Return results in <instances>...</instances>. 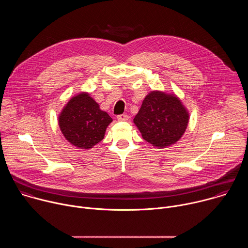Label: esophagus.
I'll list each match as a JSON object with an SVG mask.
<instances>
[{"label":"esophagus","mask_w":248,"mask_h":248,"mask_svg":"<svg viewBox=\"0 0 248 248\" xmlns=\"http://www.w3.org/2000/svg\"><path fill=\"white\" fill-rule=\"evenodd\" d=\"M117 119H118V121L125 122V121H127V120H128V116H127V115H125V114H124V115H120V116H118V117H117Z\"/></svg>","instance_id":"34e87169"}]
</instances>
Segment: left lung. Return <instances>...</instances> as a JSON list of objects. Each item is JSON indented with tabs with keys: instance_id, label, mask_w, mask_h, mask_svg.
I'll return each instance as SVG.
<instances>
[{
	"instance_id": "left-lung-1",
	"label": "left lung",
	"mask_w": 248,
	"mask_h": 248,
	"mask_svg": "<svg viewBox=\"0 0 248 248\" xmlns=\"http://www.w3.org/2000/svg\"><path fill=\"white\" fill-rule=\"evenodd\" d=\"M189 122V113L174 93L150 91L133 119L143 139L158 149L174 144L182 138Z\"/></svg>"
}]
</instances>
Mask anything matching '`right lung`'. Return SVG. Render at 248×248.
Returning a JSON list of instances; mask_svg holds the SVG:
<instances>
[{
    "label": "right lung",
    "instance_id": "add662e5",
    "mask_svg": "<svg viewBox=\"0 0 248 248\" xmlns=\"http://www.w3.org/2000/svg\"><path fill=\"white\" fill-rule=\"evenodd\" d=\"M60 129L72 145L78 149H91L104 138L112 118L100 109L88 92L73 96L58 118Z\"/></svg>",
    "mask_w": 248,
    "mask_h": 248
}]
</instances>
